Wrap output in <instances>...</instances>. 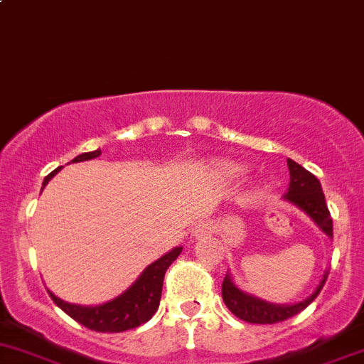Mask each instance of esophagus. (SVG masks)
<instances>
[{
	"mask_svg": "<svg viewBox=\"0 0 364 364\" xmlns=\"http://www.w3.org/2000/svg\"><path fill=\"white\" fill-rule=\"evenodd\" d=\"M213 230V223L211 222H199L196 227H193V236L196 237H203L211 234Z\"/></svg>",
	"mask_w": 364,
	"mask_h": 364,
	"instance_id": "obj_1",
	"label": "esophagus"
}]
</instances>
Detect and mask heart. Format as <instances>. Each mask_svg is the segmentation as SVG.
Masks as SVG:
<instances>
[{
    "label": "heart",
    "instance_id": "heart-1",
    "mask_svg": "<svg viewBox=\"0 0 364 364\" xmlns=\"http://www.w3.org/2000/svg\"><path fill=\"white\" fill-rule=\"evenodd\" d=\"M208 172L213 179L222 183H236L245 176L247 168L234 160H215L208 165Z\"/></svg>",
    "mask_w": 364,
    "mask_h": 364
}]
</instances>
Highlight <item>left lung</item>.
Instances as JSON below:
<instances>
[{
    "instance_id": "8db88e82",
    "label": "left lung",
    "mask_w": 364,
    "mask_h": 364,
    "mask_svg": "<svg viewBox=\"0 0 364 364\" xmlns=\"http://www.w3.org/2000/svg\"><path fill=\"white\" fill-rule=\"evenodd\" d=\"M287 167L289 174H291V181H289V188L285 192L284 200H287L289 204H292L301 213H304L318 227L322 234L333 240V220L331 215H329L328 204H326L321 181L311 172H308L306 168L296 164L294 160L287 159ZM328 273L329 271L326 269L315 291L308 297H304L303 301L291 304H278L262 299V297L252 294V292L243 291L236 284L232 274L227 271L222 284L223 303L241 321L250 322V324H277V322L294 317L296 314L303 311L322 291L326 280H328Z\"/></svg>"
}]
</instances>
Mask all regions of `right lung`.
<instances>
[{"label": "right lung", "instance_id": "right-lung-1", "mask_svg": "<svg viewBox=\"0 0 364 364\" xmlns=\"http://www.w3.org/2000/svg\"><path fill=\"white\" fill-rule=\"evenodd\" d=\"M100 149H95V151L82 153V155L75 156L72 161H86L93 160L97 156H100ZM63 167H58L50 172L49 176H46L42 183V190L46 188L47 183L58 174ZM183 247H174L172 250L156 259L155 262H151L149 266L144 267L141 274H139L137 280L127 289V291L121 292L119 296H116L114 299L105 301L100 304H91V306H84V304H75L68 303V301L58 297L54 292H49V296L53 297L54 303L70 315L73 321H77L79 324H82L84 328L91 329V331H100V333H121L127 331V329H134L137 326L144 324L149 318L155 315V311L159 310L160 297H161V287H164V277L167 267L178 259V255L181 253Z\"/></svg>", "mask_w": 364, "mask_h": 364}]
</instances>
